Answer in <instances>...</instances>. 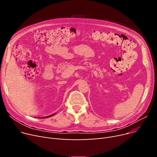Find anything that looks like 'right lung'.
Here are the masks:
<instances>
[{
  "instance_id": "right-lung-1",
  "label": "right lung",
  "mask_w": 157,
  "mask_h": 157,
  "mask_svg": "<svg viewBox=\"0 0 157 157\" xmlns=\"http://www.w3.org/2000/svg\"><path fill=\"white\" fill-rule=\"evenodd\" d=\"M56 114H52V115H50V116H46V117H41V118H47V117H51V116H54Z\"/></svg>"
}]
</instances>
